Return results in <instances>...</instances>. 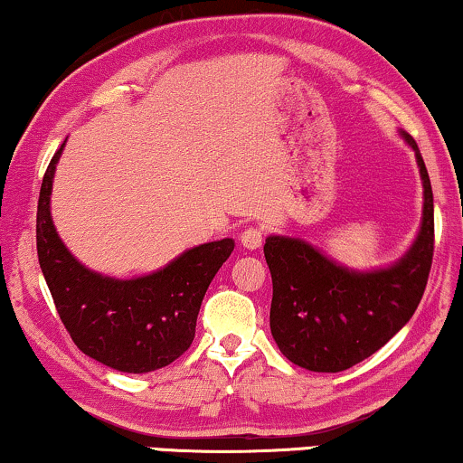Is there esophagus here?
I'll list each match as a JSON object with an SVG mask.
<instances>
[{"label": "esophagus", "mask_w": 463, "mask_h": 463, "mask_svg": "<svg viewBox=\"0 0 463 463\" xmlns=\"http://www.w3.org/2000/svg\"><path fill=\"white\" fill-rule=\"evenodd\" d=\"M240 242H242L244 249L257 250L263 242V232L259 227H246V230L240 233Z\"/></svg>", "instance_id": "1"}]
</instances>
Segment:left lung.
I'll use <instances>...</instances> for the list:
<instances>
[{"mask_svg":"<svg viewBox=\"0 0 463 463\" xmlns=\"http://www.w3.org/2000/svg\"><path fill=\"white\" fill-rule=\"evenodd\" d=\"M423 185L420 232L409 250L377 269H350L301 238L268 236L271 271L269 328L290 363L316 373H339L363 363L411 320L420 306L434 255V195L413 137Z\"/></svg>","mask_w":463,"mask_h":463,"instance_id":"8db88e82","label":"left lung"}]
</instances>
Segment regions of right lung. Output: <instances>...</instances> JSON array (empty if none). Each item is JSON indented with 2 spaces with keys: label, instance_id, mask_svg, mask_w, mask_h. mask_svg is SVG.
<instances>
[{
  "label": "right lung",
  "instance_id": "1",
  "mask_svg": "<svg viewBox=\"0 0 463 463\" xmlns=\"http://www.w3.org/2000/svg\"><path fill=\"white\" fill-rule=\"evenodd\" d=\"M65 143L43 175L35 230L37 259L56 312L73 344L109 369L151 373L168 366L192 345L202 299L230 259L233 240L194 246L164 268L128 280L86 268L61 240L50 213Z\"/></svg>",
  "mask_w": 463,
  "mask_h": 463
}]
</instances>
